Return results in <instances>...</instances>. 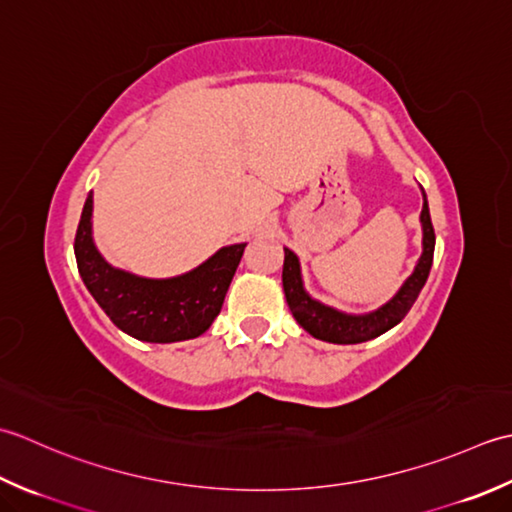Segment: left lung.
Returning a JSON list of instances; mask_svg holds the SVG:
<instances>
[{
	"instance_id": "obj_1",
	"label": "left lung",
	"mask_w": 512,
	"mask_h": 512,
	"mask_svg": "<svg viewBox=\"0 0 512 512\" xmlns=\"http://www.w3.org/2000/svg\"><path fill=\"white\" fill-rule=\"evenodd\" d=\"M422 256L417 260L413 274L404 280L398 294H395L387 305L371 311L364 316H351L342 314V311L322 305V302L311 298L305 287H302L300 276V263L298 256L285 247V265H283V289L287 305L294 314L298 325L305 329L311 336L333 344H358L367 342L371 338L382 336L384 331L398 325V322L409 314L415 298L420 296V291L429 278V271L433 265V252H435V232L429 214V203L422 205Z\"/></svg>"
}]
</instances>
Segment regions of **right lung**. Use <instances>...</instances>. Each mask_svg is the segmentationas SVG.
Masks as SVG:
<instances>
[{
	"label": "right lung",
	"mask_w": 512,
	"mask_h": 512,
	"mask_svg": "<svg viewBox=\"0 0 512 512\" xmlns=\"http://www.w3.org/2000/svg\"><path fill=\"white\" fill-rule=\"evenodd\" d=\"M247 243L229 245L203 265L174 278H141L108 265L92 241V192L83 205L75 236V258L83 285L128 336L143 342L198 338L221 314L229 283Z\"/></svg>",
	"instance_id": "right-lung-1"
}]
</instances>
